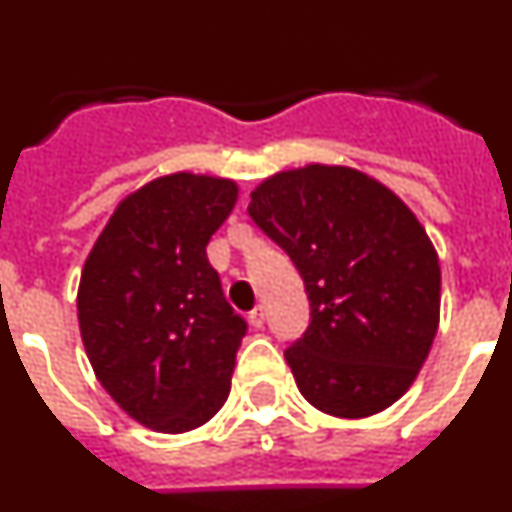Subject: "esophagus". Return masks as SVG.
I'll return each instance as SVG.
<instances>
[{
  "label": "esophagus",
  "mask_w": 512,
  "mask_h": 512,
  "mask_svg": "<svg viewBox=\"0 0 512 512\" xmlns=\"http://www.w3.org/2000/svg\"><path fill=\"white\" fill-rule=\"evenodd\" d=\"M251 323L256 325V328H261V325L266 323V307H264V305L253 307V312H251Z\"/></svg>",
  "instance_id": "obj_1"
}]
</instances>
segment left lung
<instances>
[{"label":"left lung","mask_w":512,"mask_h":512,"mask_svg":"<svg viewBox=\"0 0 512 512\" xmlns=\"http://www.w3.org/2000/svg\"><path fill=\"white\" fill-rule=\"evenodd\" d=\"M248 215L289 253L310 325L284 351L302 397L336 418H369L410 390L441 315V266L405 202L351 166L279 171Z\"/></svg>","instance_id":"obj_1"}]
</instances>
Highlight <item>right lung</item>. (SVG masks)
<instances>
[{"instance_id":"right-lung-1","label":"right lung","mask_w":512,"mask_h":512,"mask_svg":"<svg viewBox=\"0 0 512 512\" xmlns=\"http://www.w3.org/2000/svg\"><path fill=\"white\" fill-rule=\"evenodd\" d=\"M235 200L233 179L158 176L117 205L84 261L76 310L89 364L151 431H194L230 395L246 320L205 248Z\"/></svg>"}]
</instances>
